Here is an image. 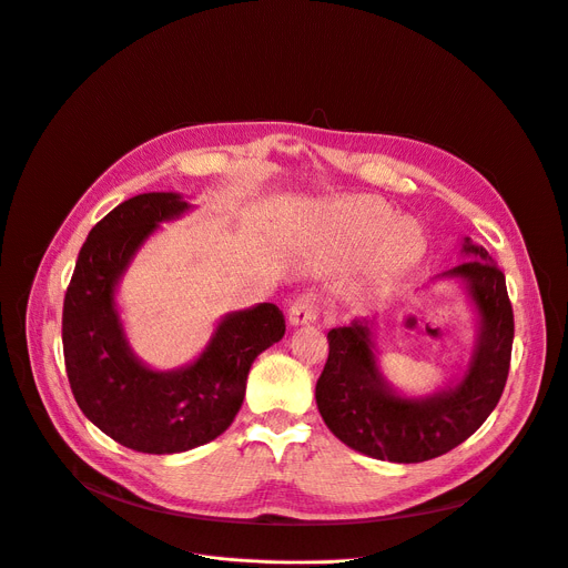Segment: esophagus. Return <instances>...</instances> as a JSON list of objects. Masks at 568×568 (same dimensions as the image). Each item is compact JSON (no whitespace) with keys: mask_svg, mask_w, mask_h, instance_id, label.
<instances>
[{"mask_svg":"<svg viewBox=\"0 0 568 568\" xmlns=\"http://www.w3.org/2000/svg\"><path fill=\"white\" fill-rule=\"evenodd\" d=\"M318 318V300L314 293H303L288 310L291 325H305Z\"/></svg>","mask_w":568,"mask_h":568,"instance_id":"1","label":"esophagus"}]
</instances>
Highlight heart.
Returning <instances> with one entry per match:
<instances>
[{
  "instance_id": "heart-1",
  "label": "heart",
  "mask_w": 568,
  "mask_h": 568,
  "mask_svg": "<svg viewBox=\"0 0 568 568\" xmlns=\"http://www.w3.org/2000/svg\"><path fill=\"white\" fill-rule=\"evenodd\" d=\"M327 241L342 254L364 258L372 254L378 273H396L417 256L419 233L410 220H396L376 199H348L325 213Z\"/></svg>"
}]
</instances>
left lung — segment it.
<instances>
[{"label":"left lung","instance_id":"left-lung-1","mask_svg":"<svg viewBox=\"0 0 568 568\" xmlns=\"http://www.w3.org/2000/svg\"><path fill=\"white\" fill-rule=\"evenodd\" d=\"M460 263L426 282H454L475 312V346L463 374L433 394L408 396L385 378L374 318L327 332L329 355L316 383V406L351 449L389 463H422L468 440L503 396L514 344L507 282L493 256L463 239Z\"/></svg>","mask_w":568,"mask_h":568}]
</instances>
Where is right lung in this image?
I'll list each match as a JSON object with an SVG mask.
<instances>
[{"label": "right lung", "mask_w": 568, "mask_h": 568, "mask_svg": "<svg viewBox=\"0 0 568 568\" xmlns=\"http://www.w3.org/2000/svg\"><path fill=\"white\" fill-rule=\"evenodd\" d=\"M190 209L179 192L119 204L89 231L63 300V359L80 410L105 436L144 454H181L222 436L243 406L252 362L286 332L280 307L258 303L224 314L204 351L179 369L160 372L135 355L119 284L160 224Z\"/></svg>", "instance_id": "1"}]
</instances>
